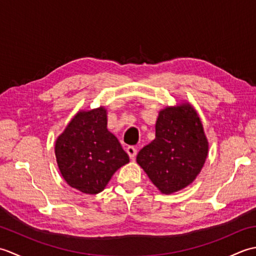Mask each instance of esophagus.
Masks as SVG:
<instances>
[{
  "instance_id": "1",
  "label": "esophagus",
  "mask_w": 256,
  "mask_h": 256,
  "mask_svg": "<svg viewBox=\"0 0 256 256\" xmlns=\"http://www.w3.org/2000/svg\"><path fill=\"white\" fill-rule=\"evenodd\" d=\"M126 153L128 154L130 158H131V160H134V158H135V156H136L138 150H136V148H134V146H128V148H126Z\"/></svg>"
}]
</instances>
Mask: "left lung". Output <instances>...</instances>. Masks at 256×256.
<instances>
[{
  "instance_id": "obj_1",
  "label": "left lung",
  "mask_w": 256,
  "mask_h": 256,
  "mask_svg": "<svg viewBox=\"0 0 256 256\" xmlns=\"http://www.w3.org/2000/svg\"><path fill=\"white\" fill-rule=\"evenodd\" d=\"M155 140L138 152L136 162L162 194L186 188L199 175L208 155V140L189 103L160 111Z\"/></svg>"
}]
</instances>
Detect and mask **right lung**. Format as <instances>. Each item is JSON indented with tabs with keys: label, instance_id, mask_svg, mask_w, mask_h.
Instances as JSON below:
<instances>
[{
	"label": "right lung",
	"instance_id": "obj_1",
	"mask_svg": "<svg viewBox=\"0 0 256 256\" xmlns=\"http://www.w3.org/2000/svg\"><path fill=\"white\" fill-rule=\"evenodd\" d=\"M106 124L103 106L79 111L56 140L55 154L62 176L70 187L84 194L101 192L113 174L130 162Z\"/></svg>",
	"mask_w": 256,
	"mask_h": 256
}]
</instances>
